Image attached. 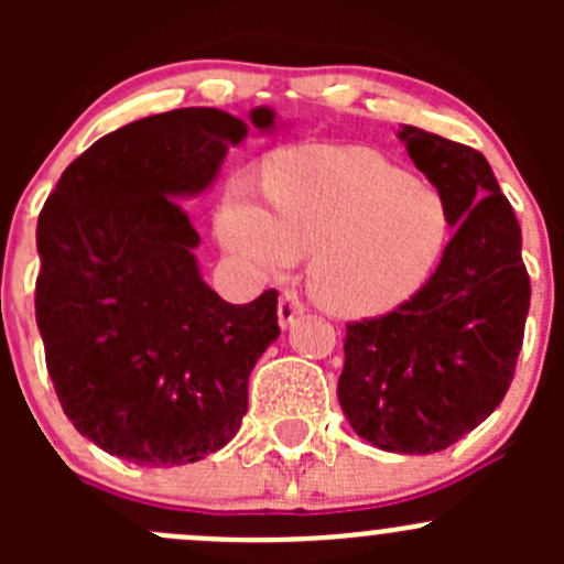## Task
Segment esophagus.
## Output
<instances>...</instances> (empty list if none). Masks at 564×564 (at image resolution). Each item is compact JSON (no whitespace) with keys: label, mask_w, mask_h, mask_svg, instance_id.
I'll use <instances>...</instances> for the list:
<instances>
[{"label":"esophagus","mask_w":564,"mask_h":564,"mask_svg":"<svg viewBox=\"0 0 564 564\" xmlns=\"http://www.w3.org/2000/svg\"><path fill=\"white\" fill-rule=\"evenodd\" d=\"M303 314H305V305L294 292H286L281 300H278V324H281L283 329L292 327V324Z\"/></svg>","instance_id":"34e87169"}]
</instances>
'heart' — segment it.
I'll return each mask as SVG.
<instances>
[{"label":"heart","mask_w":564,"mask_h":564,"mask_svg":"<svg viewBox=\"0 0 564 564\" xmlns=\"http://www.w3.org/2000/svg\"><path fill=\"white\" fill-rule=\"evenodd\" d=\"M261 209L246 191L226 202L218 235L261 272L311 256L308 286L340 316H379L429 281L447 242L445 202L371 150L311 147L267 163Z\"/></svg>","instance_id":"b5f03b06"}]
</instances>
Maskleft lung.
Masks as SVG:
<instances>
[{
  "instance_id": "obj_1",
  "label": "left lung",
  "mask_w": 564,
  "mask_h": 564,
  "mask_svg": "<svg viewBox=\"0 0 564 564\" xmlns=\"http://www.w3.org/2000/svg\"><path fill=\"white\" fill-rule=\"evenodd\" d=\"M398 139L456 229L434 275L388 316L346 324L338 401L373 447L425 456L502 403L529 314L521 226L486 158L403 124Z\"/></svg>"
}]
</instances>
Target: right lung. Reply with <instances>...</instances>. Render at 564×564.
Here are the masks:
<instances>
[{
  "label": "right lung",
  "mask_w": 564,
  "mask_h": 564,
  "mask_svg": "<svg viewBox=\"0 0 564 564\" xmlns=\"http://www.w3.org/2000/svg\"><path fill=\"white\" fill-rule=\"evenodd\" d=\"M250 122L275 130V111ZM248 124L176 108L95 141L37 218L35 318L82 436L139 466H182L235 440L248 377L281 335L278 292L231 305L204 283L182 198L207 191Z\"/></svg>",
  "instance_id": "1"
}]
</instances>
